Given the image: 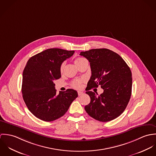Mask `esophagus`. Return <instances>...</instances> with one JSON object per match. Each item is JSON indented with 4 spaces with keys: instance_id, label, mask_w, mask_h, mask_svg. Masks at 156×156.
<instances>
[{
    "instance_id": "34e87169",
    "label": "esophagus",
    "mask_w": 156,
    "mask_h": 156,
    "mask_svg": "<svg viewBox=\"0 0 156 156\" xmlns=\"http://www.w3.org/2000/svg\"><path fill=\"white\" fill-rule=\"evenodd\" d=\"M83 94V92H81V91H78V95L80 96V95H82V94Z\"/></svg>"
}]
</instances>
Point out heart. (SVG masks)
<instances>
[{
  "instance_id": "1",
  "label": "heart",
  "mask_w": 156,
  "mask_h": 156,
  "mask_svg": "<svg viewBox=\"0 0 156 156\" xmlns=\"http://www.w3.org/2000/svg\"><path fill=\"white\" fill-rule=\"evenodd\" d=\"M84 60H85V59L84 58H77L76 60H75V64L77 66L80 63H81L82 61H83ZM66 66V62H64L61 64V66H60V71L61 73H62L64 71V67ZM82 82L83 80H80V79H76L74 80H73L72 82H71V86L72 87H73L74 88H76V89H80L82 88Z\"/></svg>"
}]
</instances>
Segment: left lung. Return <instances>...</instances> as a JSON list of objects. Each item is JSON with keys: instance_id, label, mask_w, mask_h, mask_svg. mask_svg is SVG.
<instances>
[{"instance_id": "1", "label": "left lung", "mask_w": 156, "mask_h": 156, "mask_svg": "<svg viewBox=\"0 0 156 156\" xmlns=\"http://www.w3.org/2000/svg\"><path fill=\"white\" fill-rule=\"evenodd\" d=\"M80 55L90 62L91 76L86 93L90 101L85 109L92 118L108 122L119 116L126 109L132 94V72L124 59L107 48L82 51ZM99 85L104 89L100 95L89 90Z\"/></svg>"}]
</instances>
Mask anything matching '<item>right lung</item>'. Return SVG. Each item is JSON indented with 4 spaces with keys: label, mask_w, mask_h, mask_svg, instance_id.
<instances>
[{
    "label": "right lung",
    "mask_w": 156,
    "mask_h": 156,
    "mask_svg": "<svg viewBox=\"0 0 156 156\" xmlns=\"http://www.w3.org/2000/svg\"><path fill=\"white\" fill-rule=\"evenodd\" d=\"M74 51L48 48L27 61L23 73L22 92L26 106L37 118L55 121L67 112L77 97V92L68 89L56 94L54 81L61 77L60 66Z\"/></svg>",
    "instance_id": "add662e5"
}]
</instances>
